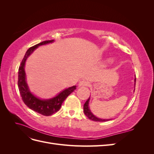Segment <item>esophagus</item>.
Segmentation results:
<instances>
[{
	"label": "esophagus",
	"mask_w": 154,
	"mask_h": 154,
	"mask_svg": "<svg viewBox=\"0 0 154 154\" xmlns=\"http://www.w3.org/2000/svg\"><path fill=\"white\" fill-rule=\"evenodd\" d=\"M88 84H89V83H88V81L83 80H81L79 82L78 86L79 87H85V86H88Z\"/></svg>",
	"instance_id": "34e87169"
}]
</instances>
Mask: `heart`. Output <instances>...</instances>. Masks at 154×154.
Masks as SVG:
<instances>
[{"label": "heart", "mask_w": 154, "mask_h": 154, "mask_svg": "<svg viewBox=\"0 0 154 154\" xmlns=\"http://www.w3.org/2000/svg\"><path fill=\"white\" fill-rule=\"evenodd\" d=\"M110 61H111L110 59H107V60H106V62H110Z\"/></svg>", "instance_id": "obj_1"}]
</instances>
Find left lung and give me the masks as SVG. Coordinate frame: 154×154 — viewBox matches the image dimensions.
I'll list each match as a JSON object with an SVG mask.
<instances>
[{"label":"left lung","instance_id":"obj_1","mask_svg":"<svg viewBox=\"0 0 154 154\" xmlns=\"http://www.w3.org/2000/svg\"><path fill=\"white\" fill-rule=\"evenodd\" d=\"M136 78H135L134 79V86L136 85ZM135 90V89H134ZM89 101H90V97H88V99L86 101L84 105H83V111H84V114L89 119H91L92 121H94V122H107V121H109L111 119H101L96 117L94 114H93L89 108Z\"/></svg>","mask_w":154,"mask_h":154}]
</instances>
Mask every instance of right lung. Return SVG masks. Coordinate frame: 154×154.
I'll list each match as a JSON object with an SVG mask.
<instances>
[{
	"label": "right lung",
	"instance_id": "add662e5",
	"mask_svg": "<svg viewBox=\"0 0 154 154\" xmlns=\"http://www.w3.org/2000/svg\"><path fill=\"white\" fill-rule=\"evenodd\" d=\"M54 41V40L44 41L30 48L26 51L19 69H18V87L23 101L31 110L45 116H51L58 112L64 100L76 88V85L69 87L60 92L59 94L52 98L45 100L38 98V97L32 94L29 90L26 82V74L25 72V64L26 60L39 46L53 43Z\"/></svg>",
	"mask_w": 154,
	"mask_h": 154
}]
</instances>
